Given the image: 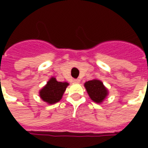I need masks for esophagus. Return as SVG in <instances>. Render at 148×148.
Wrapping results in <instances>:
<instances>
[{"instance_id":"1","label":"esophagus","mask_w":148,"mask_h":148,"mask_svg":"<svg viewBox=\"0 0 148 148\" xmlns=\"http://www.w3.org/2000/svg\"><path fill=\"white\" fill-rule=\"evenodd\" d=\"M73 82H75V83H79V82H80V79H79V78H76V79H74Z\"/></svg>"}]
</instances>
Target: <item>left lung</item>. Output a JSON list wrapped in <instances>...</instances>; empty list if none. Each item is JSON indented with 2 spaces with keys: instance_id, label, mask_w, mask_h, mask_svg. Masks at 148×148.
Listing matches in <instances>:
<instances>
[{
  "instance_id": "8db88e82",
  "label": "left lung",
  "mask_w": 148,
  "mask_h": 148,
  "mask_svg": "<svg viewBox=\"0 0 148 148\" xmlns=\"http://www.w3.org/2000/svg\"><path fill=\"white\" fill-rule=\"evenodd\" d=\"M85 87L90 98L97 103L102 102L108 94V90L99 80L93 79L85 83Z\"/></svg>"
}]
</instances>
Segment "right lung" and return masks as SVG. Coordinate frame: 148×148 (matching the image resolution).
I'll return each mask as SVG.
<instances>
[{"label":"right lung","instance_id":"obj_1","mask_svg":"<svg viewBox=\"0 0 148 148\" xmlns=\"http://www.w3.org/2000/svg\"><path fill=\"white\" fill-rule=\"evenodd\" d=\"M69 84L56 81L55 77H51L47 84L39 92V96L48 104H55L61 100Z\"/></svg>","mask_w":148,"mask_h":148}]
</instances>
